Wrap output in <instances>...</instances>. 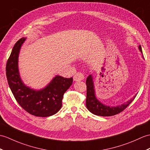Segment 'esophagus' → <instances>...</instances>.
Instances as JSON below:
<instances>
[{"label":"esophagus","instance_id":"1","mask_svg":"<svg viewBox=\"0 0 150 150\" xmlns=\"http://www.w3.org/2000/svg\"><path fill=\"white\" fill-rule=\"evenodd\" d=\"M84 79V76L82 74V73L78 72L74 75V81H82Z\"/></svg>","mask_w":150,"mask_h":150}]
</instances>
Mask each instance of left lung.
<instances>
[{"label": "left lung", "instance_id": "1", "mask_svg": "<svg viewBox=\"0 0 150 150\" xmlns=\"http://www.w3.org/2000/svg\"><path fill=\"white\" fill-rule=\"evenodd\" d=\"M139 49L142 52V48L141 45L139 46ZM87 86V95H86V107L93 114L100 116H111L120 113L123 111L126 108L130 105L132 101L135 98V95L133 98L128 100L127 103H125L122 105H120L116 107H110L105 105L102 103L97 100L96 95L95 86L93 81V76L90 75L86 79Z\"/></svg>", "mask_w": 150, "mask_h": 150}]
</instances>
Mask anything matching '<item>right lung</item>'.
<instances>
[{
	"mask_svg": "<svg viewBox=\"0 0 150 150\" xmlns=\"http://www.w3.org/2000/svg\"><path fill=\"white\" fill-rule=\"evenodd\" d=\"M26 38L20 39L14 45L6 64V76L10 89L19 105L27 112L38 117H48L56 114L62 107L64 93L73 83V78L56 75L42 89H33L26 86L18 70L20 50Z\"/></svg>",
	"mask_w": 150,
	"mask_h": 150,
	"instance_id": "obj_1",
	"label": "right lung"
}]
</instances>
